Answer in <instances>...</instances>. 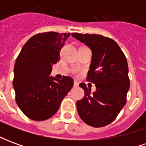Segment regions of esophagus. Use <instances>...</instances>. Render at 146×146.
I'll list each match as a JSON object with an SVG mask.
<instances>
[{
  "label": "esophagus",
  "mask_w": 146,
  "mask_h": 146,
  "mask_svg": "<svg viewBox=\"0 0 146 146\" xmlns=\"http://www.w3.org/2000/svg\"><path fill=\"white\" fill-rule=\"evenodd\" d=\"M73 85H74V87H77V86H78V82L75 80V81H74V83H73Z\"/></svg>",
  "instance_id": "34e87169"
}]
</instances>
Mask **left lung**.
<instances>
[{"label": "left lung", "mask_w": 146, "mask_h": 146, "mask_svg": "<svg viewBox=\"0 0 146 146\" xmlns=\"http://www.w3.org/2000/svg\"><path fill=\"white\" fill-rule=\"evenodd\" d=\"M92 49V58L87 80L95 84L91 93L84 83L80 84L84 96L76 102L80 117L87 124L100 127L116 119L127 102L130 87L127 61L113 39L98 34L72 33Z\"/></svg>", "instance_id": "obj_1"}]
</instances>
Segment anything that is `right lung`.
<instances>
[{
	"label": "right lung",
	"instance_id": "add662e5",
	"mask_svg": "<svg viewBox=\"0 0 146 146\" xmlns=\"http://www.w3.org/2000/svg\"><path fill=\"white\" fill-rule=\"evenodd\" d=\"M70 33L46 32L28 40L14 67L15 101L30 119L41 121L59 109L61 102L73 86L70 76L62 80L49 76L52 65L60 59V51Z\"/></svg>",
	"mask_w": 146,
	"mask_h": 146
}]
</instances>
